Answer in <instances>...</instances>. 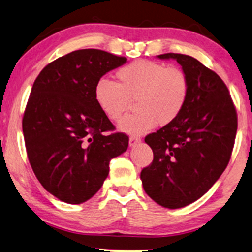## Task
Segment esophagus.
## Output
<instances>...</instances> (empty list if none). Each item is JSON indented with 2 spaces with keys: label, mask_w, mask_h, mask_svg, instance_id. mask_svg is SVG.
<instances>
[{
  "label": "esophagus",
  "mask_w": 252,
  "mask_h": 252,
  "mask_svg": "<svg viewBox=\"0 0 252 252\" xmlns=\"http://www.w3.org/2000/svg\"><path fill=\"white\" fill-rule=\"evenodd\" d=\"M140 137H137V136H131L130 137V139H129V145L130 146H135L136 144H138L139 142H140Z\"/></svg>",
  "instance_id": "1"
}]
</instances>
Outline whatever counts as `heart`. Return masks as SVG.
<instances>
[{"instance_id": "1", "label": "heart", "mask_w": 252, "mask_h": 252, "mask_svg": "<svg viewBox=\"0 0 252 252\" xmlns=\"http://www.w3.org/2000/svg\"><path fill=\"white\" fill-rule=\"evenodd\" d=\"M116 78L117 83L100 78L94 86V99L110 121L122 119L135 100L137 112L119 124L129 133H145L158 123L175 122L189 99V78L179 66L139 60L117 70Z\"/></svg>"}]
</instances>
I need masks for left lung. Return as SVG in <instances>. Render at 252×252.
Here are the masks:
<instances>
[{"label": "left lung", "instance_id": "obj_1", "mask_svg": "<svg viewBox=\"0 0 252 252\" xmlns=\"http://www.w3.org/2000/svg\"><path fill=\"white\" fill-rule=\"evenodd\" d=\"M190 83L189 99L175 122L145 137L153 161L140 173L144 190L154 202L180 209L196 202L217 182L229 162L237 113L226 84L198 60L167 53Z\"/></svg>", "mask_w": 252, "mask_h": 252}]
</instances>
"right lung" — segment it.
Here are the masks:
<instances>
[{"mask_svg":"<svg viewBox=\"0 0 252 252\" xmlns=\"http://www.w3.org/2000/svg\"><path fill=\"white\" fill-rule=\"evenodd\" d=\"M126 58L79 49L47 64L33 84L23 116L26 153L41 186L62 202L82 204L98 192L109 162L129 145L114 132L94 99L95 83Z\"/></svg>","mask_w":252,"mask_h":252,"instance_id":"1","label":"right lung"}]
</instances>
